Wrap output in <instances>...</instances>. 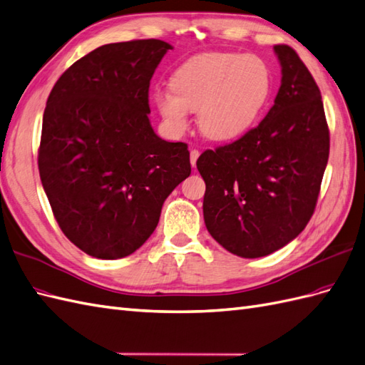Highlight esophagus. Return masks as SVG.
Masks as SVG:
<instances>
[{
    "mask_svg": "<svg viewBox=\"0 0 365 365\" xmlns=\"http://www.w3.org/2000/svg\"><path fill=\"white\" fill-rule=\"evenodd\" d=\"M198 156H200V150H196V149L190 150V164L193 167L196 165V161H198Z\"/></svg>",
    "mask_w": 365,
    "mask_h": 365,
    "instance_id": "obj_1",
    "label": "esophagus"
}]
</instances>
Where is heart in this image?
Here are the masks:
<instances>
[{
  "label": "heart",
  "instance_id": "1",
  "mask_svg": "<svg viewBox=\"0 0 365 365\" xmlns=\"http://www.w3.org/2000/svg\"><path fill=\"white\" fill-rule=\"evenodd\" d=\"M172 91H156L155 103L167 125L181 133L189 112L213 141H229L250 129L267 103L272 76L255 55L209 52L184 61L170 81Z\"/></svg>",
  "mask_w": 365,
  "mask_h": 365
}]
</instances>
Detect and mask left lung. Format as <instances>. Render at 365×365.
<instances>
[{
	"label": "left lung",
	"instance_id": "8db88e82",
	"mask_svg": "<svg viewBox=\"0 0 365 365\" xmlns=\"http://www.w3.org/2000/svg\"><path fill=\"white\" fill-rule=\"evenodd\" d=\"M273 48L282 78L269 113L240 140L196 161L205 181V227L241 258L267 256L305 229L329 161L319 87L290 46Z\"/></svg>",
	"mask_w": 365,
	"mask_h": 365
}]
</instances>
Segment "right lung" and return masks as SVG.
<instances>
[{"label": "right lung", "mask_w": 365, "mask_h": 365, "mask_svg": "<svg viewBox=\"0 0 365 365\" xmlns=\"http://www.w3.org/2000/svg\"><path fill=\"white\" fill-rule=\"evenodd\" d=\"M170 48L161 39L101 46L47 98L39 176L60 229L93 258L140 249L192 172L187 144L161 140L149 120L150 80Z\"/></svg>", "instance_id": "right-lung-1"}]
</instances>
